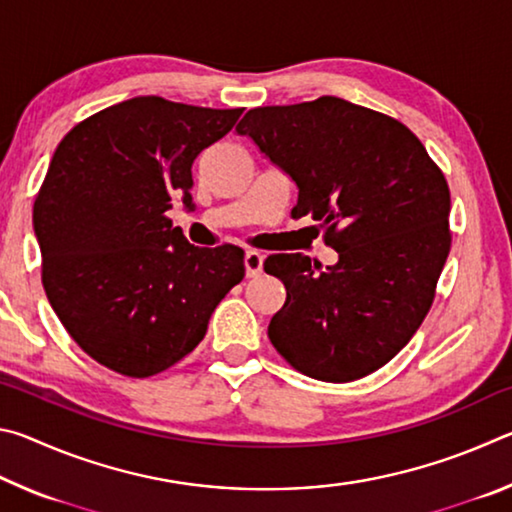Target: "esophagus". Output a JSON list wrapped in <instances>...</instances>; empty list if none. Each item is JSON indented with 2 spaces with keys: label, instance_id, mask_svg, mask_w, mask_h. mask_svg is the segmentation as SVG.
<instances>
[{
  "label": "esophagus",
  "instance_id": "34e87169",
  "mask_svg": "<svg viewBox=\"0 0 512 512\" xmlns=\"http://www.w3.org/2000/svg\"><path fill=\"white\" fill-rule=\"evenodd\" d=\"M262 264H264V255L257 253V250H248L244 255V266H246V277H257L262 273Z\"/></svg>",
  "mask_w": 512,
  "mask_h": 512
}]
</instances>
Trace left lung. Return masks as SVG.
<instances>
[{
	"label": "left lung",
	"instance_id": "left-lung-1",
	"mask_svg": "<svg viewBox=\"0 0 512 512\" xmlns=\"http://www.w3.org/2000/svg\"><path fill=\"white\" fill-rule=\"evenodd\" d=\"M298 185L293 219L311 216L339 262L268 255L287 302L268 325L302 375L354 381L386 366L436 296L452 232L449 187L402 121L339 97L253 108L237 126Z\"/></svg>",
	"mask_w": 512,
	"mask_h": 512
}]
</instances>
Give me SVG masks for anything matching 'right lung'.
Listing matches in <instances>:
<instances>
[{"label":"right lung","instance_id":"obj_1","mask_svg":"<svg viewBox=\"0 0 512 512\" xmlns=\"http://www.w3.org/2000/svg\"><path fill=\"white\" fill-rule=\"evenodd\" d=\"M241 112L135 97L58 144L33 203L42 287L101 366L137 379L171 368L244 280V250L192 246L167 216L176 198L192 210V164Z\"/></svg>","mask_w":512,"mask_h":512}]
</instances>
